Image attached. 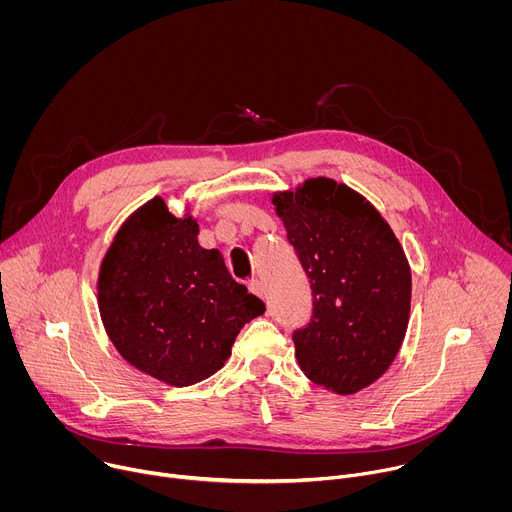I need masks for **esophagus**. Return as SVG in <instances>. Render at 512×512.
<instances>
[{"label":"esophagus","mask_w":512,"mask_h":512,"mask_svg":"<svg viewBox=\"0 0 512 512\" xmlns=\"http://www.w3.org/2000/svg\"><path fill=\"white\" fill-rule=\"evenodd\" d=\"M247 287H249L251 294H255L257 298H265V287H263V283H261L259 279H251V281L247 283Z\"/></svg>","instance_id":"obj_1"}]
</instances>
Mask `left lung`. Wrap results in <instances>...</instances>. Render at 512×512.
<instances>
[{"instance_id":"1","label":"left lung","mask_w":512,"mask_h":512,"mask_svg":"<svg viewBox=\"0 0 512 512\" xmlns=\"http://www.w3.org/2000/svg\"><path fill=\"white\" fill-rule=\"evenodd\" d=\"M275 214L310 277L312 320L294 332L304 375L354 395L393 364L409 324L411 267L381 212L346 184L308 178L273 192Z\"/></svg>"}]
</instances>
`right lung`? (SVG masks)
I'll return each mask as SVG.
<instances>
[{
	"label": "right lung",
	"mask_w": 512,
	"mask_h": 512,
	"mask_svg": "<svg viewBox=\"0 0 512 512\" xmlns=\"http://www.w3.org/2000/svg\"><path fill=\"white\" fill-rule=\"evenodd\" d=\"M198 221L156 196L115 233L97 279L105 332L137 371L170 387L225 367L241 328L265 306L237 283L218 249L198 243Z\"/></svg>",
	"instance_id": "right-lung-1"
}]
</instances>
